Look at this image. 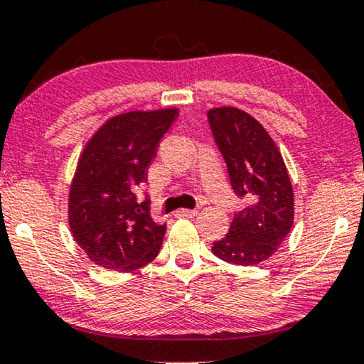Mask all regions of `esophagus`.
<instances>
[{"label": "esophagus", "mask_w": 364, "mask_h": 364, "mask_svg": "<svg viewBox=\"0 0 364 364\" xmlns=\"http://www.w3.org/2000/svg\"><path fill=\"white\" fill-rule=\"evenodd\" d=\"M176 217H186V219H191V217L197 215V210H188V209H178L176 210Z\"/></svg>", "instance_id": "1"}]
</instances>
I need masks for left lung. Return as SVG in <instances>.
<instances>
[{
    "label": "left lung",
    "mask_w": 364,
    "mask_h": 364,
    "mask_svg": "<svg viewBox=\"0 0 364 364\" xmlns=\"http://www.w3.org/2000/svg\"><path fill=\"white\" fill-rule=\"evenodd\" d=\"M207 119L230 186L247 202L212 252L235 266H257L279 249L292 228L294 196L284 160L271 135L249 113L220 107L207 112Z\"/></svg>",
    "instance_id": "8db88e82"
}]
</instances>
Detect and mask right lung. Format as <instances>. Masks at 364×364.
Wrapping results in <instances>:
<instances>
[{
	"mask_svg": "<svg viewBox=\"0 0 364 364\" xmlns=\"http://www.w3.org/2000/svg\"><path fill=\"white\" fill-rule=\"evenodd\" d=\"M177 108L113 117L88 140L68 199L70 229L90 261L129 272L157 257L165 224L150 215L139 191Z\"/></svg>",
	"mask_w": 364,
	"mask_h": 364,
	"instance_id": "right-lung-1",
	"label": "right lung"
}]
</instances>
